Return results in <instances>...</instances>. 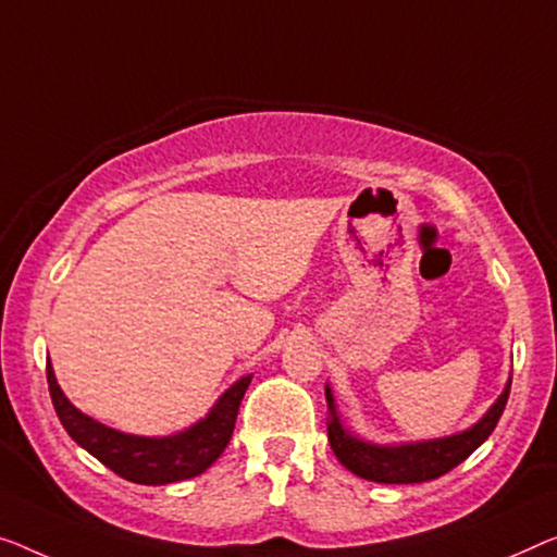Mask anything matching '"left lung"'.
<instances>
[{
    "instance_id": "1",
    "label": "left lung",
    "mask_w": 557,
    "mask_h": 557,
    "mask_svg": "<svg viewBox=\"0 0 557 557\" xmlns=\"http://www.w3.org/2000/svg\"><path fill=\"white\" fill-rule=\"evenodd\" d=\"M510 395V380L505 385V393L497 397V403L485 412V418L465 430L460 435L428 440V443H414V445H397V447H380L362 443V440L352 437L343 428V422L337 420L335 400H332L330 387H325L327 397V440L332 453L337 455V460L345 465L347 470L355 472L358 478L372 480V483H387V485H408V483H428L435 480L453 468H458L462 460H468L487 437L500 420Z\"/></svg>"
}]
</instances>
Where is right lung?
<instances>
[{
  "instance_id": "add662e5",
  "label": "right lung",
  "mask_w": 557,
  "mask_h": 557,
  "mask_svg": "<svg viewBox=\"0 0 557 557\" xmlns=\"http://www.w3.org/2000/svg\"><path fill=\"white\" fill-rule=\"evenodd\" d=\"M250 380L252 377L237 380L220 397L212 412L185 433L172 437H137L117 433L74 408L57 385L52 364L47 362L49 395H52L57 418L70 437L112 472H117L120 478L139 485L177 483V480L195 478L210 468L225 453L232 430H235L239 403H243Z\"/></svg>"
}]
</instances>
